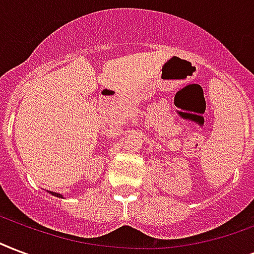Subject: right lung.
<instances>
[{
	"label": "right lung",
	"mask_w": 254,
	"mask_h": 254,
	"mask_svg": "<svg viewBox=\"0 0 254 254\" xmlns=\"http://www.w3.org/2000/svg\"><path fill=\"white\" fill-rule=\"evenodd\" d=\"M50 194H53V196H56V197H61V198H63V196H61L60 193H54V191H50Z\"/></svg>",
	"instance_id": "right-lung-1"
}]
</instances>
